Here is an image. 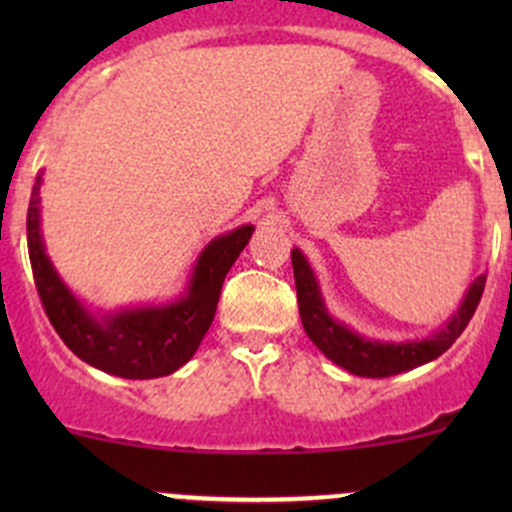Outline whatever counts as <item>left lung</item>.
I'll return each instance as SVG.
<instances>
[{"mask_svg":"<svg viewBox=\"0 0 512 512\" xmlns=\"http://www.w3.org/2000/svg\"><path fill=\"white\" fill-rule=\"evenodd\" d=\"M294 267V287H297L299 317L307 337L312 339L314 347L319 349L334 364L347 369L349 374L366 376V379H386V376L411 371L416 366L428 364L438 359L458 337L463 334L466 324L471 322L476 312L480 294L485 287V275L476 277L463 297L461 307L426 339H414V342H381V339H369L364 334L354 332L347 324L332 317L322 297L317 275L302 250H292Z\"/></svg>","mask_w":512,"mask_h":512,"instance_id":"left-lung-1","label":"left lung"}]
</instances>
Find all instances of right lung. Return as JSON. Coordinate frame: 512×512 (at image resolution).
I'll use <instances>...</instances> for the list:
<instances>
[{
  "mask_svg": "<svg viewBox=\"0 0 512 512\" xmlns=\"http://www.w3.org/2000/svg\"><path fill=\"white\" fill-rule=\"evenodd\" d=\"M41 173L27 213V245L46 317L81 361L121 379H158L178 371L198 352L218 309L225 275L255 227L240 225L208 242L195 260L185 292L168 304L91 312L49 260L41 237Z\"/></svg>",
  "mask_w": 512,
  "mask_h": 512,
  "instance_id": "1",
  "label": "right lung"
}]
</instances>
